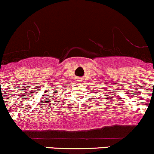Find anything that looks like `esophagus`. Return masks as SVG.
<instances>
[{"instance_id":"34e87169","label":"esophagus","mask_w":154,"mask_h":154,"mask_svg":"<svg viewBox=\"0 0 154 154\" xmlns=\"http://www.w3.org/2000/svg\"><path fill=\"white\" fill-rule=\"evenodd\" d=\"M78 82H80V81H76V83H78Z\"/></svg>"}]
</instances>
